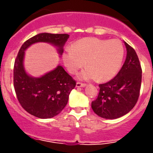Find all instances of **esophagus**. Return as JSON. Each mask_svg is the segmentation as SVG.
I'll return each instance as SVG.
<instances>
[{
	"label": "esophagus",
	"instance_id": "obj_1",
	"mask_svg": "<svg viewBox=\"0 0 153 153\" xmlns=\"http://www.w3.org/2000/svg\"><path fill=\"white\" fill-rule=\"evenodd\" d=\"M86 85L85 83H82V82H77L76 83V87H85Z\"/></svg>",
	"mask_w": 153,
	"mask_h": 153
}]
</instances>
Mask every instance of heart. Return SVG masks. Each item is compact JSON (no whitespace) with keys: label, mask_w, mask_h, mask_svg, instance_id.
Here are the masks:
<instances>
[{"label":"heart","mask_w":153,"mask_h":153,"mask_svg":"<svg viewBox=\"0 0 153 153\" xmlns=\"http://www.w3.org/2000/svg\"><path fill=\"white\" fill-rule=\"evenodd\" d=\"M124 56V48L118 39L86 37L78 40L72 47H67L62 54L63 62L72 74L86 64L88 68L78 75L81 80L97 78L105 81L118 73Z\"/></svg>","instance_id":"1"}]
</instances>
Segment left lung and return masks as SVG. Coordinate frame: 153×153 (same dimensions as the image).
Masks as SVG:
<instances>
[{
	"mask_svg": "<svg viewBox=\"0 0 153 153\" xmlns=\"http://www.w3.org/2000/svg\"><path fill=\"white\" fill-rule=\"evenodd\" d=\"M127 57L113 79L99 84L97 99L91 103L95 113L104 119H117L134 108L140 96L142 68L136 52L124 42Z\"/></svg>",
	"mask_w": 153,
	"mask_h": 153,
	"instance_id": "1",
	"label": "left lung"
}]
</instances>
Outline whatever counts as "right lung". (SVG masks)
Segmentation results:
<instances>
[{"mask_svg": "<svg viewBox=\"0 0 153 153\" xmlns=\"http://www.w3.org/2000/svg\"><path fill=\"white\" fill-rule=\"evenodd\" d=\"M69 36L67 34H39L23 44L15 59L13 86L17 99L24 110L38 118L49 119L59 114L68 103L76 81L60 65L40 78L29 76L23 65L24 51L34 43L47 42L58 47L62 54Z\"/></svg>", "mask_w": 153, "mask_h": 153, "instance_id": "add662e5", "label": "right lung"}]
</instances>
